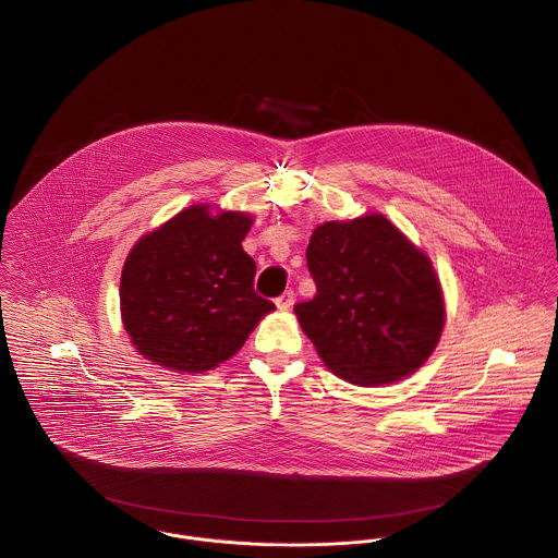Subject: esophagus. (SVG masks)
<instances>
[{"mask_svg":"<svg viewBox=\"0 0 558 558\" xmlns=\"http://www.w3.org/2000/svg\"><path fill=\"white\" fill-rule=\"evenodd\" d=\"M275 305H277L281 312H288V310L294 305V292H292V290H286L281 296H277Z\"/></svg>","mask_w":558,"mask_h":558,"instance_id":"esophagus-1","label":"esophagus"}]
</instances>
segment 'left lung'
Returning <instances> with one entry per match:
<instances>
[{"label": "left lung", "mask_w": 558, "mask_h": 558, "mask_svg": "<svg viewBox=\"0 0 558 558\" xmlns=\"http://www.w3.org/2000/svg\"><path fill=\"white\" fill-rule=\"evenodd\" d=\"M307 268L316 296L294 312L339 378L361 387L396 383L434 352L445 324L438 277L383 215L316 228Z\"/></svg>", "instance_id": "left-lung-1"}]
</instances>
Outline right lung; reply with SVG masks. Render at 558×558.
Here are the masks:
<instances>
[{
    "instance_id": "obj_1",
    "label": "right lung",
    "mask_w": 558,
    "mask_h": 558,
    "mask_svg": "<svg viewBox=\"0 0 558 558\" xmlns=\"http://www.w3.org/2000/svg\"><path fill=\"white\" fill-rule=\"evenodd\" d=\"M251 217L206 206L178 213L126 257L120 310L133 345L157 365L199 374L234 356L275 305L253 290L242 248Z\"/></svg>"
}]
</instances>
